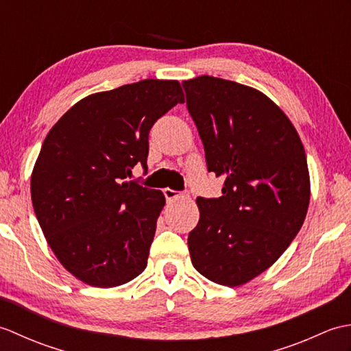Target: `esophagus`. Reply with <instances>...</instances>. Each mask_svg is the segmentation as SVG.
Listing matches in <instances>:
<instances>
[{
  "instance_id": "1",
  "label": "esophagus",
  "mask_w": 351,
  "mask_h": 351,
  "mask_svg": "<svg viewBox=\"0 0 351 351\" xmlns=\"http://www.w3.org/2000/svg\"><path fill=\"white\" fill-rule=\"evenodd\" d=\"M162 193H164V197H166V199L169 200V202H170V200H173V199L181 197V193H180V191L171 190V189H164Z\"/></svg>"
}]
</instances>
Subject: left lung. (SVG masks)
<instances>
[{
	"label": "left lung",
	"mask_w": 351,
	"mask_h": 351,
	"mask_svg": "<svg viewBox=\"0 0 351 351\" xmlns=\"http://www.w3.org/2000/svg\"><path fill=\"white\" fill-rule=\"evenodd\" d=\"M187 110L220 197H197L189 234L196 270L237 287L276 263L299 234L309 205L308 161L293 123L255 88L210 75L184 81Z\"/></svg>",
	"instance_id": "1"
}]
</instances>
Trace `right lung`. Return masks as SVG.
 I'll return each instance as SVG.
<instances>
[{"label": "right lung", "instance_id": "1", "mask_svg": "<svg viewBox=\"0 0 351 351\" xmlns=\"http://www.w3.org/2000/svg\"><path fill=\"white\" fill-rule=\"evenodd\" d=\"M184 102L175 80H143L87 96L45 138L32 175L36 217L52 252L98 288L132 280L147 265L160 190L128 181L147 169L149 131Z\"/></svg>", "mask_w": 351, "mask_h": 351}]
</instances>
